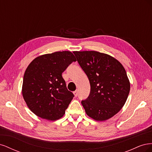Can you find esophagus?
Segmentation results:
<instances>
[{
	"instance_id": "obj_1",
	"label": "esophagus",
	"mask_w": 152,
	"mask_h": 152,
	"mask_svg": "<svg viewBox=\"0 0 152 152\" xmlns=\"http://www.w3.org/2000/svg\"><path fill=\"white\" fill-rule=\"evenodd\" d=\"M73 94H74V96H75V97H77V95H78V92H77V91H75L73 92Z\"/></svg>"
}]
</instances>
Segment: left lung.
<instances>
[{
    "label": "left lung",
    "mask_w": 152,
    "mask_h": 152,
    "mask_svg": "<svg viewBox=\"0 0 152 152\" xmlns=\"http://www.w3.org/2000/svg\"><path fill=\"white\" fill-rule=\"evenodd\" d=\"M73 53L91 85L89 96L81 102L86 114L98 121L112 118L124 107L130 91L125 68L107 54L94 50Z\"/></svg>",
    "instance_id": "obj_1"
}]
</instances>
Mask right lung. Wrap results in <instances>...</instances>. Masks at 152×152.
<instances>
[{
	"mask_svg": "<svg viewBox=\"0 0 152 152\" xmlns=\"http://www.w3.org/2000/svg\"><path fill=\"white\" fill-rule=\"evenodd\" d=\"M76 61L70 51H58L37 57L26 68L22 94L31 111L43 119L61 118L74 95L67 88L62 73Z\"/></svg>",
	"mask_w": 152,
	"mask_h": 152,
	"instance_id": "add662e5",
	"label": "right lung"
}]
</instances>
